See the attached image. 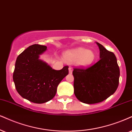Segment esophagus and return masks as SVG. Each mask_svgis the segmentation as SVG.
Here are the masks:
<instances>
[{"label":"esophagus","instance_id":"esophagus-1","mask_svg":"<svg viewBox=\"0 0 132 132\" xmlns=\"http://www.w3.org/2000/svg\"><path fill=\"white\" fill-rule=\"evenodd\" d=\"M69 73H72V71H73L72 68H71V67H69Z\"/></svg>","mask_w":132,"mask_h":132}]
</instances>
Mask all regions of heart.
Instances as JSON below:
<instances>
[{"instance_id":"obj_1","label":"heart","mask_w":132,"mask_h":132,"mask_svg":"<svg viewBox=\"0 0 132 132\" xmlns=\"http://www.w3.org/2000/svg\"><path fill=\"white\" fill-rule=\"evenodd\" d=\"M64 59L69 63L75 62L78 66L86 67L90 65L95 61V54L91 50L78 48L67 51L63 55Z\"/></svg>"}]
</instances>
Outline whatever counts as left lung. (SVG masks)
I'll return each instance as SVG.
<instances>
[{"label": "left lung", "instance_id": "obj_1", "mask_svg": "<svg viewBox=\"0 0 132 132\" xmlns=\"http://www.w3.org/2000/svg\"><path fill=\"white\" fill-rule=\"evenodd\" d=\"M100 59L87 68H74V93L80 102L94 104L103 102L116 92L120 70L114 54L96 43Z\"/></svg>", "mask_w": 132, "mask_h": 132}]
</instances>
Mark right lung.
<instances>
[{
    "label": "right lung",
    "mask_w": 132,
    "mask_h": 132,
    "mask_svg": "<svg viewBox=\"0 0 132 132\" xmlns=\"http://www.w3.org/2000/svg\"><path fill=\"white\" fill-rule=\"evenodd\" d=\"M46 48L35 44L26 49L16 59L13 75L18 94L35 103H43L53 99L59 84L69 74V66L56 70L39 59V55Z\"/></svg>",
    "instance_id": "right-lung-1"
}]
</instances>
